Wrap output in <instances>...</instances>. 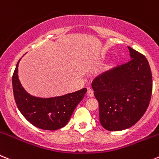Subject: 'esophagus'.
<instances>
[{"mask_svg":"<svg viewBox=\"0 0 159 159\" xmlns=\"http://www.w3.org/2000/svg\"><path fill=\"white\" fill-rule=\"evenodd\" d=\"M87 95H88L90 98H93V97L94 96V94H93V91L91 90V89L90 88L87 89Z\"/></svg>","mask_w":159,"mask_h":159,"instance_id":"34e87169","label":"esophagus"}]
</instances>
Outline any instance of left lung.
I'll return each mask as SVG.
<instances>
[{"instance_id":"8db88e82","label":"left lung","mask_w":159,"mask_h":159,"mask_svg":"<svg viewBox=\"0 0 159 159\" xmlns=\"http://www.w3.org/2000/svg\"><path fill=\"white\" fill-rule=\"evenodd\" d=\"M129 48L131 60L98 75L92 82L99 103L101 126L109 131L123 130L137 123L148 107L152 75L143 54Z\"/></svg>"}]
</instances>
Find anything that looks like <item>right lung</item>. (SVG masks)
I'll list each match as a JSON object with an SVG mask.
<instances>
[{
  "mask_svg": "<svg viewBox=\"0 0 159 159\" xmlns=\"http://www.w3.org/2000/svg\"><path fill=\"white\" fill-rule=\"evenodd\" d=\"M12 75L15 101L22 116L32 125L45 130L64 127L70 119L75 107L84 98L87 89L51 98H40L29 94L18 78V66Z\"/></svg>",
  "mask_w": 159,
  "mask_h": 159,
  "instance_id": "obj_1",
  "label": "right lung"
}]
</instances>
